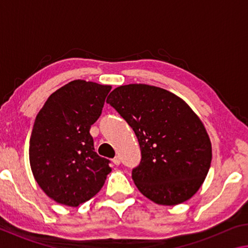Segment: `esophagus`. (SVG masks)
Segmentation results:
<instances>
[{
  "label": "esophagus",
  "instance_id": "1",
  "mask_svg": "<svg viewBox=\"0 0 248 248\" xmlns=\"http://www.w3.org/2000/svg\"><path fill=\"white\" fill-rule=\"evenodd\" d=\"M112 163H114L115 165H119L120 164V157L119 156H115L112 158Z\"/></svg>",
  "mask_w": 248,
  "mask_h": 248
}]
</instances>
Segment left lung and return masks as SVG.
<instances>
[{
    "label": "left lung",
    "mask_w": 248,
    "mask_h": 248,
    "mask_svg": "<svg viewBox=\"0 0 248 248\" xmlns=\"http://www.w3.org/2000/svg\"><path fill=\"white\" fill-rule=\"evenodd\" d=\"M133 129L141 162L132 170L138 189L153 202L179 204L207 177L212 148L202 121L170 92L146 84L115 89L107 97Z\"/></svg>",
    "instance_id": "1"
}]
</instances>
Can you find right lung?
<instances>
[{
	"label": "right lung",
	"instance_id": "obj_1",
	"mask_svg": "<svg viewBox=\"0 0 248 248\" xmlns=\"http://www.w3.org/2000/svg\"><path fill=\"white\" fill-rule=\"evenodd\" d=\"M110 85L75 79L49 96L37 115L29 162L39 187L56 202L78 207L97 194L111 169L95 152L90 129Z\"/></svg>",
	"mask_w": 248,
	"mask_h": 248
}]
</instances>
